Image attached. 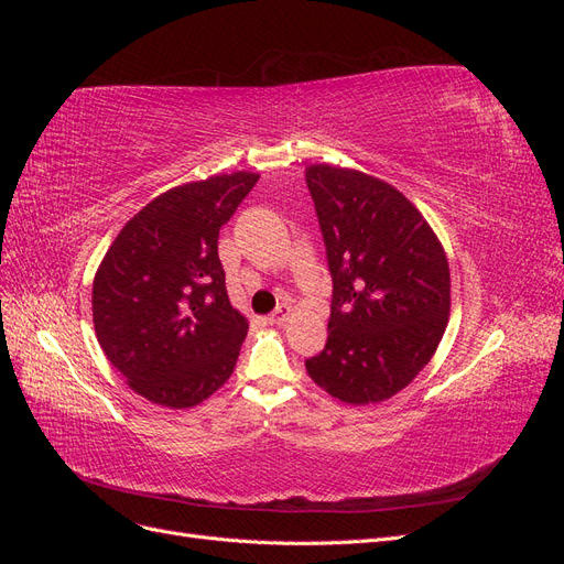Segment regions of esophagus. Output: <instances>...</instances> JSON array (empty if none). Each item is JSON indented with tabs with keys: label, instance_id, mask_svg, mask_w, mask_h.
Returning a JSON list of instances; mask_svg holds the SVG:
<instances>
[{
	"label": "esophagus",
	"instance_id": "esophagus-1",
	"mask_svg": "<svg viewBox=\"0 0 564 564\" xmlns=\"http://www.w3.org/2000/svg\"><path fill=\"white\" fill-rule=\"evenodd\" d=\"M289 313H292V308H289L286 303H282L280 308H278L275 313H272L268 319H270V324H284V322H286V317H289Z\"/></svg>",
	"mask_w": 564,
	"mask_h": 564
}]
</instances>
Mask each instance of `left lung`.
I'll return each mask as SVG.
<instances>
[{"mask_svg": "<svg viewBox=\"0 0 564 564\" xmlns=\"http://www.w3.org/2000/svg\"><path fill=\"white\" fill-rule=\"evenodd\" d=\"M334 282L329 336L308 377L348 404L414 381L447 329L449 263L395 187L352 169H305Z\"/></svg>", "mask_w": 564, "mask_h": 564, "instance_id": "left-lung-1", "label": "left lung"}]
</instances>
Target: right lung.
Listing matches in <instances>:
<instances>
[{
  "mask_svg": "<svg viewBox=\"0 0 564 564\" xmlns=\"http://www.w3.org/2000/svg\"><path fill=\"white\" fill-rule=\"evenodd\" d=\"M256 181L235 172L172 187L129 220L96 272L98 344L150 402L193 406L230 379L249 324L228 301L218 230Z\"/></svg>",
  "mask_w": 564,
  "mask_h": 564,
  "instance_id": "add662e5",
  "label": "right lung"
}]
</instances>
